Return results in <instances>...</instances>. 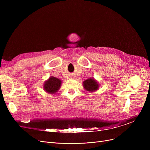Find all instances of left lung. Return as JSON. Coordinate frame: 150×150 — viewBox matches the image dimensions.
Instances as JSON below:
<instances>
[{
    "label": "left lung",
    "mask_w": 150,
    "mask_h": 150,
    "mask_svg": "<svg viewBox=\"0 0 150 150\" xmlns=\"http://www.w3.org/2000/svg\"><path fill=\"white\" fill-rule=\"evenodd\" d=\"M83 87L86 91L89 92H94L98 90L99 88V84L94 78H91L83 82Z\"/></svg>",
    "instance_id": "1"
}]
</instances>
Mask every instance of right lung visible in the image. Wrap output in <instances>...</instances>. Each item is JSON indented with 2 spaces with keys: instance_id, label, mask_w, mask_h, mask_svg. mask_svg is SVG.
<instances>
[{
  "instance_id": "right-lung-1",
  "label": "right lung",
  "mask_w": 150,
  "mask_h": 150,
  "mask_svg": "<svg viewBox=\"0 0 150 150\" xmlns=\"http://www.w3.org/2000/svg\"><path fill=\"white\" fill-rule=\"evenodd\" d=\"M61 86V80L59 78L50 76L44 84V89L49 93H54L58 92Z\"/></svg>"
}]
</instances>
